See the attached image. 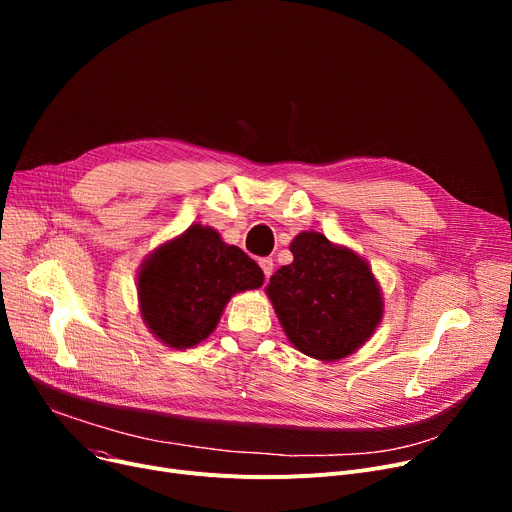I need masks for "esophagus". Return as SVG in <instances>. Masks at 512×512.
<instances>
[{"label":"esophagus","instance_id":"obj_1","mask_svg":"<svg viewBox=\"0 0 512 512\" xmlns=\"http://www.w3.org/2000/svg\"><path fill=\"white\" fill-rule=\"evenodd\" d=\"M259 265H261L265 280H270V276H272V272H274V261H272V257H261V259H259Z\"/></svg>","mask_w":512,"mask_h":512}]
</instances>
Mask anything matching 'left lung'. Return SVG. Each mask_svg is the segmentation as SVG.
<instances>
[{
  "mask_svg": "<svg viewBox=\"0 0 512 512\" xmlns=\"http://www.w3.org/2000/svg\"><path fill=\"white\" fill-rule=\"evenodd\" d=\"M290 251L294 261L267 286L286 336L321 361L351 355L382 319L380 288L369 265L319 232L299 234Z\"/></svg>",
  "mask_w": 512,
  "mask_h": 512,
  "instance_id": "8db88e82",
  "label": "left lung"
}]
</instances>
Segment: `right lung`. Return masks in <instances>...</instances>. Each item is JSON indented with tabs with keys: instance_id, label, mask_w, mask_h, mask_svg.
<instances>
[{
	"instance_id": "add662e5",
	"label": "right lung",
	"mask_w": 512,
	"mask_h": 512,
	"mask_svg": "<svg viewBox=\"0 0 512 512\" xmlns=\"http://www.w3.org/2000/svg\"><path fill=\"white\" fill-rule=\"evenodd\" d=\"M261 267L211 228L191 226L157 249L139 274L145 324L172 348L205 340L234 292L259 288Z\"/></svg>"
}]
</instances>
